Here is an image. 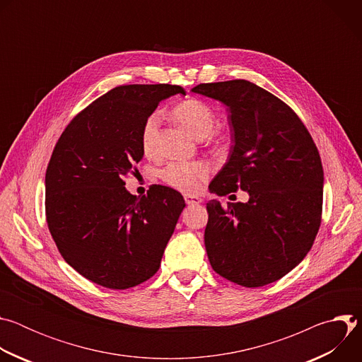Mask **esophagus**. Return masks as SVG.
Masks as SVG:
<instances>
[{
	"mask_svg": "<svg viewBox=\"0 0 362 362\" xmlns=\"http://www.w3.org/2000/svg\"><path fill=\"white\" fill-rule=\"evenodd\" d=\"M185 202H186V204L193 206V204H199V203H202V199H200V197H197V196L185 194Z\"/></svg>",
	"mask_w": 362,
	"mask_h": 362,
	"instance_id": "esophagus-1",
	"label": "esophagus"
}]
</instances>
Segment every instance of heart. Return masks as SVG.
Segmentation results:
<instances>
[{
	"mask_svg": "<svg viewBox=\"0 0 362 362\" xmlns=\"http://www.w3.org/2000/svg\"><path fill=\"white\" fill-rule=\"evenodd\" d=\"M173 116L197 139L209 136L215 127L216 116L209 105L199 98L185 100L173 109ZM160 115H148L141 127V147L146 154H153L158 147ZM212 175V166L208 162H173L168 165L160 176L165 183L185 193H196Z\"/></svg>",
	"mask_w": 362,
	"mask_h": 362,
	"instance_id": "obj_1",
	"label": "heart"
}]
</instances>
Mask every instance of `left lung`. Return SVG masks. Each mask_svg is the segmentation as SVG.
I'll return each mask as SVG.
<instances>
[{"label":"left lung","mask_w":362,"mask_h":362,"mask_svg":"<svg viewBox=\"0 0 362 362\" xmlns=\"http://www.w3.org/2000/svg\"><path fill=\"white\" fill-rule=\"evenodd\" d=\"M193 93L229 110L233 146L209 185L225 196L247 192L246 203L206 204L204 246L216 274L246 288L292 271L313 247L321 225L324 170L318 148L293 110L246 80L199 84Z\"/></svg>","instance_id":"1"}]
</instances>
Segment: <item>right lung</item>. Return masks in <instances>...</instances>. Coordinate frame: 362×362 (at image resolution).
<instances>
[{"mask_svg":"<svg viewBox=\"0 0 362 362\" xmlns=\"http://www.w3.org/2000/svg\"><path fill=\"white\" fill-rule=\"evenodd\" d=\"M180 86H120L80 112L60 136L45 172V216L64 261L110 289L159 271L185 208L182 194L154 185L134 196L123 177L143 159L141 127Z\"/></svg>","mask_w":362,"mask_h":362,"instance_id":"add662e5","label":"right lung"}]
</instances>
